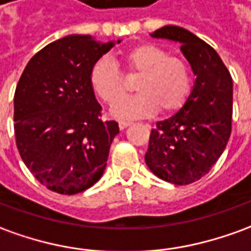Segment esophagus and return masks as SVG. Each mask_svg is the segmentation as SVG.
Wrapping results in <instances>:
<instances>
[{
	"label": "esophagus",
	"mask_w": 251,
	"mask_h": 251,
	"mask_svg": "<svg viewBox=\"0 0 251 251\" xmlns=\"http://www.w3.org/2000/svg\"><path fill=\"white\" fill-rule=\"evenodd\" d=\"M131 122H129V121H120L118 122V125H120V129H125V127H127V126L130 125Z\"/></svg>",
	"instance_id": "obj_1"
}]
</instances>
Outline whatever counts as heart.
<instances>
[{
  "mask_svg": "<svg viewBox=\"0 0 251 251\" xmlns=\"http://www.w3.org/2000/svg\"><path fill=\"white\" fill-rule=\"evenodd\" d=\"M118 61L127 76L138 77L134 85L138 94L115 106V117L140 118L157 110L171 114L186 103L192 89V71L185 59L170 55L153 43H141L124 50ZM89 85L108 106L122 100L127 92L120 68L107 58L98 59L92 65Z\"/></svg>",
  "mask_w": 251,
  "mask_h": 251,
  "instance_id": "1",
  "label": "heart"
}]
</instances>
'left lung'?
<instances>
[{"instance_id": "obj_1", "label": "left lung", "mask_w": 251, "mask_h": 251, "mask_svg": "<svg viewBox=\"0 0 251 251\" xmlns=\"http://www.w3.org/2000/svg\"><path fill=\"white\" fill-rule=\"evenodd\" d=\"M153 38L176 40L197 76L185 106L152 129L145 163L166 182L189 185L215 166L232 129V77L216 50L185 28L166 25Z\"/></svg>"}]
</instances>
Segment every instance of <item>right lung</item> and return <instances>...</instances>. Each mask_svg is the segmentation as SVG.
Here are the masks:
<instances>
[{
    "instance_id": "obj_1",
    "label": "right lung",
    "mask_w": 251,
    "mask_h": 251,
    "mask_svg": "<svg viewBox=\"0 0 251 251\" xmlns=\"http://www.w3.org/2000/svg\"><path fill=\"white\" fill-rule=\"evenodd\" d=\"M113 45L89 35L65 36L36 52L17 83L16 145L28 170L51 192H84L107 166L120 127L101 121L89 72Z\"/></svg>"
}]
</instances>
